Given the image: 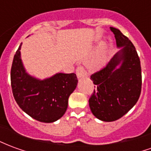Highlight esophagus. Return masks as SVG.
Here are the masks:
<instances>
[{
  "mask_svg": "<svg viewBox=\"0 0 151 151\" xmlns=\"http://www.w3.org/2000/svg\"><path fill=\"white\" fill-rule=\"evenodd\" d=\"M76 74L78 76V78H82V77L86 76V71L85 69L83 68V66L78 65L77 67V69H76Z\"/></svg>",
  "mask_w": 151,
  "mask_h": 151,
  "instance_id": "esophagus-1",
  "label": "esophagus"
}]
</instances>
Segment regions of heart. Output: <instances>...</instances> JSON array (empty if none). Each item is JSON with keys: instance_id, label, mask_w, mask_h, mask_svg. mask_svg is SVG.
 Wrapping results in <instances>:
<instances>
[{"instance_id": "1", "label": "heart", "mask_w": 151, "mask_h": 151, "mask_svg": "<svg viewBox=\"0 0 151 151\" xmlns=\"http://www.w3.org/2000/svg\"><path fill=\"white\" fill-rule=\"evenodd\" d=\"M104 46L102 45L98 54L91 61V67L92 69H99L103 65L104 61Z\"/></svg>"}]
</instances>
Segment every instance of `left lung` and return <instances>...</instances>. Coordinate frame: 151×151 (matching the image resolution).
<instances>
[{
    "mask_svg": "<svg viewBox=\"0 0 151 151\" xmlns=\"http://www.w3.org/2000/svg\"><path fill=\"white\" fill-rule=\"evenodd\" d=\"M110 29L117 47H123L107 65L91 76L95 89L89 99L93 115L107 122L125 115L136 104L142 91V69L135 47L120 30Z\"/></svg>",
    "mask_w": 151,
    "mask_h": 151,
    "instance_id": "obj_1",
    "label": "left lung"
}]
</instances>
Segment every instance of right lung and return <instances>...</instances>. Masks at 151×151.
<instances>
[{
	"label": "right lung",
	"mask_w": 151,
	"mask_h": 151,
	"mask_svg": "<svg viewBox=\"0 0 151 151\" xmlns=\"http://www.w3.org/2000/svg\"><path fill=\"white\" fill-rule=\"evenodd\" d=\"M21 45L15 53L10 73L15 101L22 110L35 120L52 123L65 113L69 95L75 90V73H56L40 80L26 72L20 55Z\"/></svg>",
	"instance_id": "add662e5"
}]
</instances>
